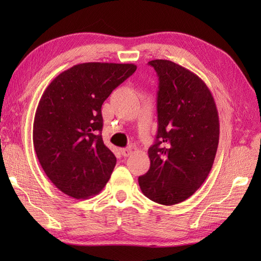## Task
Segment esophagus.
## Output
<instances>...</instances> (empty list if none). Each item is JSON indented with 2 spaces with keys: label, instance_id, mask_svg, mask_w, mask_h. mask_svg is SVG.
<instances>
[{
  "label": "esophagus",
  "instance_id": "34e87169",
  "mask_svg": "<svg viewBox=\"0 0 261 261\" xmlns=\"http://www.w3.org/2000/svg\"><path fill=\"white\" fill-rule=\"evenodd\" d=\"M131 152H132V149L131 148L121 149V153H122V156H123V157H129L130 154H131Z\"/></svg>",
  "mask_w": 261,
  "mask_h": 261
}]
</instances>
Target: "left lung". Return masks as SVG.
Masks as SVG:
<instances>
[{
  "mask_svg": "<svg viewBox=\"0 0 261 261\" xmlns=\"http://www.w3.org/2000/svg\"><path fill=\"white\" fill-rule=\"evenodd\" d=\"M148 64L159 77L158 131L148 150L150 168L138 181L145 196L169 206L191 197L208 176L219 114L212 93L193 71L166 59Z\"/></svg>",
  "mask_w": 261,
  "mask_h": 261,
  "instance_id": "obj_1",
  "label": "left lung"
}]
</instances>
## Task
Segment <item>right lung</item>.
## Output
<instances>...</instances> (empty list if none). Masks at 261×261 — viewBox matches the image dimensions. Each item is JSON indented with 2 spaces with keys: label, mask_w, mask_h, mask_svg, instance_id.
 <instances>
[{
  "label": "right lung",
  "mask_w": 261,
  "mask_h": 261,
  "mask_svg": "<svg viewBox=\"0 0 261 261\" xmlns=\"http://www.w3.org/2000/svg\"><path fill=\"white\" fill-rule=\"evenodd\" d=\"M136 69L134 64H79L43 92L33 146L48 178L66 195L88 198L109 181L116 158L102 139V104Z\"/></svg>",
  "instance_id": "1"
}]
</instances>
